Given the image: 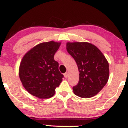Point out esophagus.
I'll return each mask as SVG.
<instances>
[{"label": "esophagus", "instance_id": "34e87169", "mask_svg": "<svg viewBox=\"0 0 128 128\" xmlns=\"http://www.w3.org/2000/svg\"><path fill=\"white\" fill-rule=\"evenodd\" d=\"M64 75V77H65V78H67V77H68V73L67 72L65 73Z\"/></svg>", "mask_w": 128, "mask_h": 128}]
</instances>
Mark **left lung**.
Here are the masks:
<instances>
[{
    "label": "left lung",
    "mask_w": 128,
    "mask_h": 128,
    "mask_svg": "<svg viewBox=\"0 0 128 128\" xmlns=\"http://www.w3.org/2000/svg\"><path fill=\"white\" fill-rule=\"evenodd\" d=\"M67 52L75 60L79 72L78 84L73 87L76 96L90 98L106 85L109 78V64L101 51L87 42H67Z\"/></svg>",
    "instance_id": "8db88e82"
}]
</instances>
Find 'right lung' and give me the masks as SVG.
<instances>
[{
	"instance_id": "add662e5",
	"label": "right lung",
	"mask_w": 128,
	"mask_h": 128,
	"mask_svg": "<svg viewBox=\"0 0 128 128\" xmlns=\"http://www.w3.org/2000/svg\"><path fill=\"white\" fill-rule=\"evenodd\" d=\"M61 42L51 41L38 44L22 58L19 77L22 85L30 94L40 99L52 98L55 88L64 77L59 71V64L54 55Z\"/></svg>"
}]
</instances>
